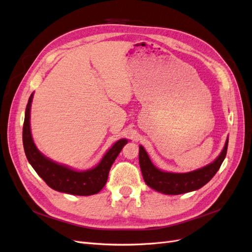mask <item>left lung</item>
<instances>
[{
	"instance_id": "obj_1",
	"label": "left lung",
	"mask_w": 252,
	"mask_h": 252,
	"mask_svg": "<svg viewBox=\"0 0 252 252\" xmlns=\"http://www.w3.org/2000/svg\"><path fill=\"white\" fill-rule=\"evenodd\" d=\"M228 139L220 156L203 168L196 169L186 173H174L159 170L152 164L146 150L140 145L139 162L143 174V179L146 184L164 194H181L200 189L215 177L220 169L227 154Z\"/></svg>"
}]
</instances>
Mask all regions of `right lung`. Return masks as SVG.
I'll return each instance as SVG.
<instances>
[{
    "label": "right lung",
    "instance_id": "right-lung-1",
    "mask_svg": "<svg viewBox=\"0 0 252 252\" xmlns=\"http://www.w3.org/2000/svg\"><path fill=\"white\" fill-rule=\"evenodd\" d=\"M32 97L33 94L28 100L23 126V145L30 165L45 183L57 191L74 195H91L100 192L107 182L111 165L128 141L126 139L119 140L106 152L101 162L89 170H74L53 162L41 154L32 140L30 131V108Z\"/></svg>",
    "mask_w": 252,
    "mask_h": 252
}]
</instances>
